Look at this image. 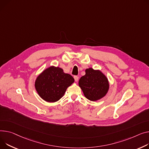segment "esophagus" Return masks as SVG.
Here are the masks:
<instances>
[{"label": "esophagus", "mask_w": 149, "mask_h": 149, "mask_svg": "<svg viewBox=\"0 0 149 149\" xmlns=\"http://www.w3.org/2000/svg\"><path fill=\"white\" fill-rule=\"evenodd\" d=\"M74 80H75V81L76 82H77V81H78V76H77V75H75V76L74 77Z\"/></svg>", "instance_id": "obj_1"}]
</instances>
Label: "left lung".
Masks as SVG:
<instances>
[{
	"label": "left lung",
	"instance_id": "1",
	"mask_svg": "<svg viewBox=\"0 0 149 149\" xmlns=\"http://www.w3.org/2000/svg\"><path fill=\"white\" fill-rule=\"evenodd\" d=\"M86 74L81 77L78 82L79 86L88 100L96 101L102 98L109 89L108 78L100 70L92 68L86 69Z\"/></svg>",
	"mask_w": 149,
	"mask_h": 149
}]
</instances>
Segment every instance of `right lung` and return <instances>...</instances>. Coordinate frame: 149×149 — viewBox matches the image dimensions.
<instances>
[{
  "instance_id": "right-lung-1",
  "label": "right lung",
  "mask_w": 149,
  "mask_h": 149,
  "mask_svg": "<svg viewBox=\"0 0 149 149\" xmlns=\"http://www.w3.org/2000/svg\"><path fill=\"white\" fill-rule=\"evenodd\" d=\"M74 82V78L64 73L59 67L50 66L38 75L35 86L42 100L48 102L58 101L64 95L67 88Z\"/></svg>"
}]
</instances>
